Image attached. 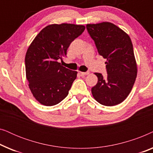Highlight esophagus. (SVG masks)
<instances>
[{
    "label": "esophagus",
    "instance_id": "34e87169",
    "mask_svg": "<svg viewBox=\"0 0 153 153\" xmlns=\"http://www.w3.org/2000/svg\"><path fill=\"white\" fill-rule=\"evenodd\" d=\"M81 75H88L89 74V72H80Z\"/></svg>",
    "mask_w": 153,
    "mask_h": 153
}]
</instances>
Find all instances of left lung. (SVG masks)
Returning <instances> with one entry per match:
<instances>
[{"instance_id": "left-lung-1", "label": "left lung", "mask_w": 153, "mask_h": 153, "mask_svg": "<svg viewBox=\"0 0 153 153\" xmlns=\"http://www.w3.org/2000/svg\"><path fill=\"white\" fill-rule=\"evenodd\" d=\"M86 29L98 53L107 60V76L104 78L101 73H95L98 81L92 88V94L102 105H117L129 95L137 74L131 39L111 23L87 24Z\"/></svg>"}]
</instances>
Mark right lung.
I'll use <instances>...</instances> for the list:
<instances>
[{"label": "right lung", "instance_id": "1", "mask_svg": "<svg viewBox=\"0 0 153 153\" xmlns=\"http://www.w3.org/2000/svg\"><path fill=\"white\" fill-rule=\"evenodd\" d=\"M85 26L52 24L35 37L25 57L26 79L33 96L39 103L53 106L68 95L77 72L62 66L69 46L82 34Z\"/></svg>", "mask_w": 153, "mask_h": 153}]
</instances>
